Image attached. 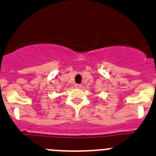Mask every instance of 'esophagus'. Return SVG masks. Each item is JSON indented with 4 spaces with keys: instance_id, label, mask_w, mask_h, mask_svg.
Listing matches in <instances>:
<instances>
[{
    "instance_id": "obj_1",
    "label": "esophagus",
    "mask_w": 156,
    "mask_h": 156,
    "mask_svg": "<svg viewBox=\"0 0 156 156\" xmlns=\"http://www.w3.org/2000/svg\"><path fill=\"white\" fill-rule=\"evenodd\" d=\"M75 87L77 88V89H80V88L81 87V85L80 84H78V83H77V84L75 85Z\"/></svg>"
}]
</instances>
